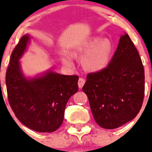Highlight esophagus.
Returning a JSON list of instances; mask_svg holds the SVG:
<instances>
[{
	"instance_id": "esophagus-1",
	"label": "esophagus",
	"mask_w": 152,
	"mask_h": 152,
	"mask_svg": "<svg viewBox=\"0 0 152 152\" xmlns=\"http://www.w3.org/2000/svg\"><path fill=\"white\" fill-rule=\"evenodd\" d=\"M85 83V80L83 79V78H79V82H78V85H79V88H82L84 85Z\"/></svg>"
}]
</instances>
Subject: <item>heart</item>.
I'll use <instances>...</instances> for the list:
<instances>
[{
	"label": "heart",
	"instance_id": "obj_1",
	"mask_svg": "<svg viewBox=\"0 0 152 152\" xmlns=\"http://www.w3.org/2000/svg\"><path fill=\"white\" fill-rule=\"evenodd\" d=\"M113 53V45L107 38L93 37L81 44L75 51V56H84L82 65L86 70L91 72L102 70L110 63ZM63 62L71 65V59L65 58Z\"/></svg>",
	"mask_w": 152,
	"mask_h": 152
}]
</instances>
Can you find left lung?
Here are the masks:
<instances>
[{"label":"left lung","mask_w":152,"mask_h":152,"mask_svg":"<svg viewBox=\"0 0 152 152\" xmlns=\"http://www.w3.org/2000/svg\"><path fill=\"white\" fill-rule=\"evenodd\" d=\"M82 90L102 128L116 129L137 116L144 98L145 76L138 51L127 34L121 37L108 66L87 74Z\"/></svg>","instance_id":"1"}]
</instances>
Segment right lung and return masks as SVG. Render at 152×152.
Instances as JSON below:
<instances>
[{
	"label": "right lung",
	"instance_id": "add662e5",
	"mask_svg": "<svg viewBox=\"0 0 152 152\" xmlns=\"http://www.w3.org/2000/svg\"><path fill=\"white\" fill-rule=\"evenodd\" d=\"M30 39L29 34L23 36L11 55L6 74L9 102L23 125L39 132H52L62 125L67 102L79 90V76L49 70L34 77H26L20 59Z\"/></svg>",
	"mask_w": 152,
	"mask_h": 152
}]
</instances>
